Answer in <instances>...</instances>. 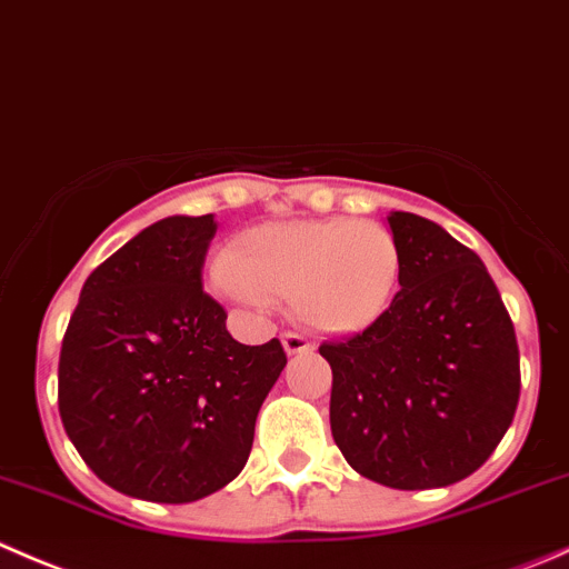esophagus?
<instances>
[{
  "label": "esophagus",
  "mask_w": 569,
  "mask_h": 569,
  "mask_svg": "<svg viewBox=\"0 0 569 569\" xmlns=\"http://www.w3.org/2000/svg\"><path fill=\"white\" fill-rule=\"evenodd\" d=\"M282 346H284V351L290 353V357H296V353H309V351H312V342H309L303 335H296V331H284V335H282Z\"/></svg>",
  "instance_id": "obj_1"
}]
</instances>
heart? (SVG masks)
I'll list each match as a JSON object with an SVG mask.
<instances>
[{
  "instance_id": "heart-1",
  "label": "heart",
  "mask_w": 569,
  "mask_h": 569,
  "mask_svg": "<svg viewBox=\"0 0 569 569\" xmlns=\"http://www.w3.org/2000/svg\"><path fill=\"white\" fill-rule=\"evenodd\" d=\"M401 277L396 234L373 221L262 223L246 229L216 262L210 284L240 307H268L287 298L312 331L362 335L392 307Z\"/></svg>"
}]
</instances>
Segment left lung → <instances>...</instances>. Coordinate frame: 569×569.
Wrapping results in <instances>:
<instances>
[{"label": "left lung", "mask_w": 569, "mask_h": 569, "mask_svg": "<svg viewBox=\"0 0 569 569\" xmlns=\"http://www.w3.org/2000/svg\"><path fill=\"white\" fill-rule=\"evenodd\" d=\"M401 290L376 326L323 342L331 437L359 476L435 489L476 473L520 398V351L476 251L415 212H390Z\"/></svg>", "instance_id": "obj_1"}]
</instances>
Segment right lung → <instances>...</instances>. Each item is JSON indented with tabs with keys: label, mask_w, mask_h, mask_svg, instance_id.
Masks as SVG:
<instances>
[{
	"label": "right lung",
	"mask_w": 569,
	"mask_h": 569,
	"mask_svg": "<svg viewBox=\"0 0 569 569\" xmlns=\"http://www.w3.org/2000/svg\"><path fill=\"white\" fill-rule=\"evenodd\" d=\"M216 216H171L86 279L58 368L63 429L107 487L190 503L246 468L287 357L243 346L201 284Z\"/></svg>",
	"instance_id": "right-lung-1"
}]
</instances>
